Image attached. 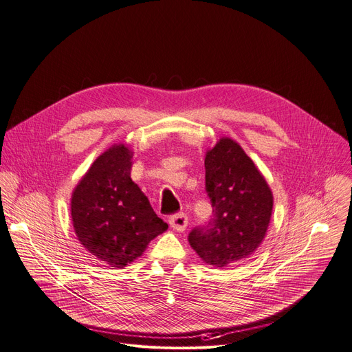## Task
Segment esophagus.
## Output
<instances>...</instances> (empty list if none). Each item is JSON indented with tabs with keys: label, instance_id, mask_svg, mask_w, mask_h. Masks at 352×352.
I'll return each mask as SVG.
<instances>
[{
	"label": "esophagus",
	"instance_id": "1",
	"mask_svg": "<svg viewBox=\"0 0 352 352\" xmlns=\"http://www.w3.org/2000/svg\"><path fill=\"white\" fill-rule=\"evenodd\" d=\"M169 223H170V227H172L173 230H176V232H184L186 227H188L189 219H188V216H186L184 213H176V214H173V216L169 219Z\"/></svg>",
	"mask_w": 352,
	"mask_h": 352
}]
</instances>
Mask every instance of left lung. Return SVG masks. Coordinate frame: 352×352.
I'll return each mask as SVG.
<instances>
[{
  "mask_svg": "<svg viewBox=\"0 0 352 352\" xmlns=\"http://www.w3.org/2000/svg\"><path fill=\"white\" fill-rule=\"evenodd\" d=\"M206 192L213 219L189 233V243L209 265L221 268L253 254L265 237L273 193L240 144L221 138L204 159Z\"/></svg>",
  "mask_w": 352,
  "mask_h": 352,
  "instance_id": "8db88e82",
  "label": "left lung"
}]
</instances>
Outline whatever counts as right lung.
Returning a JSON list of instances; mask_svg holds the SVG:
<instances>
[{
  "mask_svg": "<svg viewBox=\"0 0 352 352\" xmlns=\"http://www.w3.org/2000/svg\"><path fill=\"white\" fill-rule=\"evenodd\" d=\"M132 151L113 144L92 163L74 189L71 216L79 243L116 268L135 261L168 224L131 179Z\"/></svg>",
  "mask_w": 352,
  "mask_h": 352,
  "instance_id": "1",
  "label": "right lung"
}]
</instances>
